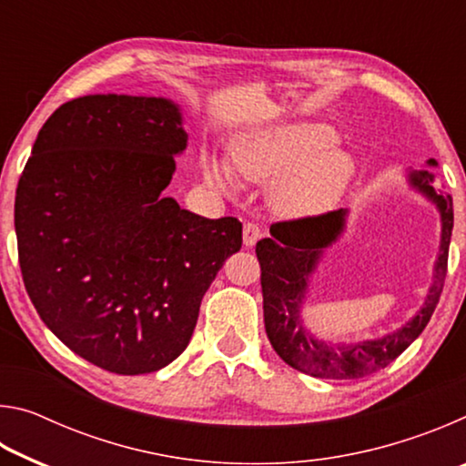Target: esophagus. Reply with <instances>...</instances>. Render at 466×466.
<instances>
[{
	"label": "esophagus",
	"instance_id": "34e87169",
	"mask_svg": "<svg viewBox=\"0 0 466 466\" xmlns=\"http://www.w3.org/2000/svg\"><path fill=\"white\" fill-rule=\"evenodd\" d=\"M261 236H263V232H261V228H258L257 224H252V222H247V224H244V228H242V240H244V247H255L257 240L261 238Z\"/></svg>",
	"mask_w": 466,
	"mask_h": 466
}]
</instances>
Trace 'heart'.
Returning a JSON list of instances; mask_svg holds the SVG:
<instances>
[{"label": "heart", "instance_id": "heart-1", "mask_svg": "<svg viewBox=\"0 0 466 466\" xmlns=\"http://www.w3.org/2000/svg\"><path fill=\"white\" fill-rule=\"evenodd\" d=\"M248 183H273L271 197L291 214H319L333 205L356 175V160L337 141V131L317 121H288L240 133L232 141L230 167L205 157L211 187L230 191L234 176Z\"/></svg>", "mask_w": 466, "mask_h": 466}]
</instances>
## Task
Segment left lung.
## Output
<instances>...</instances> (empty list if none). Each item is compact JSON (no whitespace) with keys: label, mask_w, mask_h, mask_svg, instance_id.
<instances>
[{"label":"left lung","mask_w":466,"mask_h":466,"mask_svg":"<svg viewBox=\"0 0 466 466\" xmlns=\"http://www.w3.org/2000/svg\"><path fill=\"white\" fill-rule=\"evenodd\" d=\"M428 167H438V162L430 157ZM407 180L409 187L436 205L441 234L431 286L423 306L411 320L389 335L358 343H330L317 339L304 327L302 309L309 298L310 278L322 261L325 248L341 238L350 211L337 209L322 216L273 224L271 238L257 242L267 337L278 356L298 372L330 380L370 376L397 360L430 322L446 278L448 247L454 226L452 197L438 191L433 185L436 177L430 170H409Z\"/></svg>","instance_id":"1"}]
</instances>
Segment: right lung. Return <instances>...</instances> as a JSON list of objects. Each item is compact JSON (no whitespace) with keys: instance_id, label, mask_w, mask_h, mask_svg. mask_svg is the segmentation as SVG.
<instances>
[{"instance_id":"add662e5","label":"right lung","mask_w":466,"mask_h":466,"mask_svg":"<svg viewBox=\"0 0 466 466\" xmlns=\"http://www.w3.org/2000/svg\"><path fill=\"white\" fill-rule=\"evenodd\" d=\"M187 141L170 98L90 94L46 119L15 188L20 269L38 317L108 372L175 361L205 291L242 247L236 218H201L162 195Z\"/></svg>"}]
</instances>
